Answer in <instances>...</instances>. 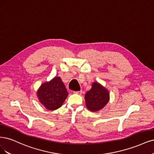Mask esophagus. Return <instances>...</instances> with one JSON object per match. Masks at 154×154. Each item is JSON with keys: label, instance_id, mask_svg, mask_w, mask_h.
<instances>
[{"label": "esophagus", "instance_id": "34e87169", "mask_svg": "<svg viewBox=\"0 0 154 154\" xmlns=\"http://www.w3.org/2000/svg\"><path fill=\"white\" fill-rule=\"evenodd\" d=\"M74 93L77 94H81L82 93V91L81 90V91H75V92H74Z\"/></svg>", "mask_w": 154, "mask_h": 154}]
</instances>
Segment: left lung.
I'll list each match as a JSON object with an SVG mask.
<instances>
[{
  "mask_svg": "<svg viewBox=\"0 0 154 154\" xmlns=\"http://www.w3.org/2000/svg\"><path fill=\"white\" fill-rule=\"evenodd\" d=\"M87 108L92 111H97L104 107L109 99V92L98 83L94 82L91 89L85 95Z\"/></svg>",
  "mask_w": 154,
  "mask_h": 154,
  "instance_id": "1",
  "label": "left lung"
}]
</instances>
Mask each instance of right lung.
Returning <instances> with one entry per match:
<instances>
[{
    "mask_svg": "<svg viewBox=\"0 0 154 154\" xmlns=\"http://www.w3.org/2000/svg\"><path fill=\"white\" fill-rule=\"evenodd\" d=\"M67 95L66 87L59 77H55L50 82L42 84L38 92L39 101L49 110L60 108Z\"/></svg>",
    "mask_w": 154,
    "mask_h": 154,
    "instance_id": "1",
    "label": "right lung"
}]
</instances>
